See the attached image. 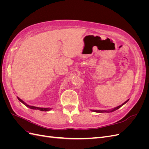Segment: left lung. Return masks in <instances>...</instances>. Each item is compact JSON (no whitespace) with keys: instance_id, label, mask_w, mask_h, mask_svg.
Segmentation results:
<instances>
[{"instance_id":"left-lung-1","label":"left lung","mask_w":149,"mask_h":149,"mask_svg":"<svg viewBox=\"0 0 149 149\" xmlns=\"http://www.w3.org/2000/svg\"><path fill=\"white\" fill-rule=\"evenodd\" d=\"M128 101H129V100H128L127 101H126L125 102H124L123 104H121V105H120V106H118L117 107L114 108V109H112V110H110V111H100V110H94V111H94V112H113V111H116V110H117V109H119V108H120L122 106H123L124 104H125L126 102H127Z\"/></svg>"}]
</instances>
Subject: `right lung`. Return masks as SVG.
<instances>
[{"label":"right lung","instance_id":"1","mask_svg":"<svg viewBox=\"0 0 149 149\" xmlns=\"http://www.w3.org/2000/svg\"><path fill=\"white\" fill-rule=\"evenodd\" d=\"M18 100H19L21 102H22L24 104L25 106H26V107H28L29 108H30V109H38V110H40V111H48L49 110L52 109V108H44V107H35V106H29L28 104H26L25 102H24L23 101H22L21 99H20L19 97H17Z\"/></svg>","mask_w":149,"mask_h":149}]
</instances>
